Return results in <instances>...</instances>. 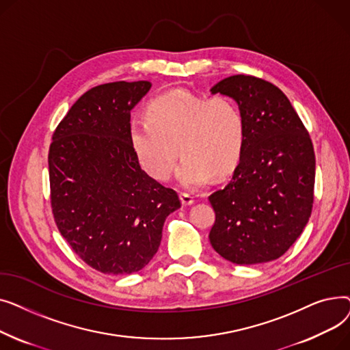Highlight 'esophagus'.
<instances>
[{
  "instance_id": "obj_1",
  "label": "esophagus",
  "mask_w": 350,
  "mask_h": 350,
  "mask_svg": "<svg viewBox=\"0 0 350 350\" xmlns=\"http://www.w3.org/2000/svg\"><path fill=\"white\" fill-rule=\"evenodd\" d=\"M180 198H181L183 206H191V204L194 203V197H193L191 194L181 193V194H180Z\"/></svg>"
}]
</instances>
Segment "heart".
<instances>
[{"instance_id": "b5f03b06", "label": "heart", "mask_w": 350, "mask_h": 350, "mask_svg": "<svg viewBox=\"0 0 350 350\" xmlns=\"http://www.w3.org/2000/svg\"><path fill=\"white\" fill-rule=\"evenodd\" d=\"M140 167L156 181H167L180 156V185L197 190L234 172L245 144L241 107L228 96H204L185 89L156 96L129 127Z\"/></svg>"}]
</instances>
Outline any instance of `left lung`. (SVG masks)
<instances>
[{"label": "left lung", "instance_id": "obj_1", "mask_svg": "<svg viewBox=\"0 0 350 350\" xmlns=\"http://www.w3.org/2000/svg\"><path fill=\"white\" fill-rule=\"evenodd\" d=\"M211 92L241 107L245 144L231 181L208 197L215 213L210 243L238 265L273 261L297 241L310 217L314 144L289 99L271 82L234 75Z\"/></svg>", "mask_w": 350, "mask_h": 350}]
</instances>
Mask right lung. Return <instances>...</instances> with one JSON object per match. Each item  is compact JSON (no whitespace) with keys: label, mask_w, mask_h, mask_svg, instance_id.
Returning <instances> with one entry per match:
<instances>
[{"label":"right lung","mask_w":350,"mask_h":350,"mask_svg":"<svg viewBox=\"0 0 350 350\" xmlns=\"http://www.w3.org/2000/svg\"><path fill=\"white\" fill-rule=\"evenodd\" d=\"M152 83L110 82L88 90L59 122L49 146L51 207L70 248L94 269L123 275L159 250L178 194L142 170L129 137L131 110Z\"/></svg>","instance_id":"1"}]
</instances>
